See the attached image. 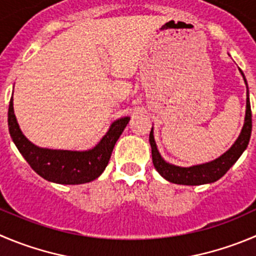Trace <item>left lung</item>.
<instances>
[{
    "label": "left lung",
    "mask_w": 256,
    "mask_h": 256,
    "mask_svg": "<svg viewBox=\"0 0 256 256\" xmlns=\"http://www.w3.org/2000/svg\"><path fill=\"white\" fill-rule=\"evenodd\" d=\"M244 82L246 84V113H245V122L242 126V133L236 142L231 146L228 150H226L222 156H220L216 160L211 162L202 163L192 167H180L167 163L160 154L156 146L154 137H153V126L150 133V143L152 148V160L153 166L157 170L158 174L166 178L167 181L177 184H187V186H197V184H212V182L220 180L226 172L230 170L236 160H239L249 144L250 136H252V108H250L249 99V88H248L246 79H245L244 72L240 70Z\"/></svg>",
    "instance_id": "1"
}]
</instances>
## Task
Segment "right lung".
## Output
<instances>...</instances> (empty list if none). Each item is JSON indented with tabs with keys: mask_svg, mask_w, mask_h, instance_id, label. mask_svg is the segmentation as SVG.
I'll return each mask as SVG.
<instances>
[{
	"mask_svg": "<svg viewBox=\"0 0 256 256\" xmlns=\"http://www.w3.org/2000/svg\"><path fill=\"white\" fill-rule=\"evenodd\" d=\"M130 116L113 122L100 142L89 150H62L40 148L32 144L21 132L14 112V99L8 106V130L17 150L31 168L50 182L80 184L98 178L110 160L116 140L130 122Z\"/></svg>",
	"mask_w": 256,
	"mask_h": 256,
	"instance_id": "obj_1",
	"label": "right lung"
}]
</instances>
